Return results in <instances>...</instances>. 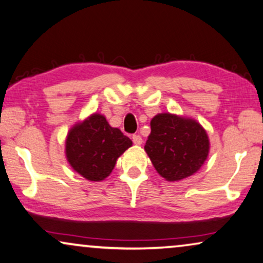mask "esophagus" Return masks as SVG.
<instances>
[{
    "label": "esophagus",
    "instance_id": "obj_1",
    "mask_svg": "<svg viewBox=\"0 0 263 263\" xmlns=\"http://www.w3.org/2000/svg\"><path fill=\"white\" fill-rule=\"evenodd\" d=\"M133 142H134V145L140 146L142 143V138L140 135H133Z\"/></svg>",
    "mask_w": 263,
    "mask_h": 263
}]
</instances>
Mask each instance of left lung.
<instances>
[{"label":"left lung","mask_w":263,"mask_h":263,"mask_svg":"<svg viewBox=\"0 0 263 263\" xmlns=\"http://www.w3.org/2000/svg\"><path fill=\"white\" fill-rule=\"evenodd\" d=\"M145 151L161 177L170 182L195 174L207 159L210 141L196 121L159 114L151 121Z\"/></svg>","instance_id":"8db88e82"}]
</instances>
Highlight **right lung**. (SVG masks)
<instances>
[{
	"instance_id": "obj_1",
	"label": "right lung",
	"mask_w": 263,
	"mask_h": 263,
	"mask_svg": "<svg viewBox=\"0 0 263 263\" xmlns=\"http://www.w3.org/2000/svg\"><path fill=\"white\" fill-rule=\"evenodd\" d=\"M132 143L120 129L110 127L105 117L93 114L68 133L66 156L78 174L98 182L111 174L118 157Z\"/></svg>"
}]
</instances>
